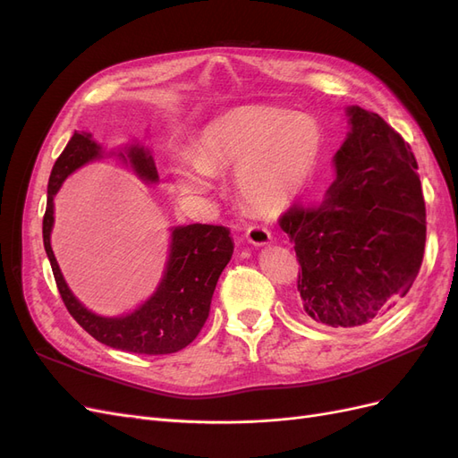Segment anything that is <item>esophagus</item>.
<instances>
[{
  "instance_id": "34e87169",
  "label": "esophagus",
  "mask_w": 458,
  "mask_h": 458,
  "mask_svg": "<svg viewBox=\"0 0 458 458\" xmlns=\"http://www.w3.org/2000/svg\"><path fill=\"white\" fill-rule=\"evenodd\" d=\"M246 241L252 242L254 246H263V244H269L271 241V233L267 227H261V225H250L246 229Z\"/></svg>"
}]
</instances>
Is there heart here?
I'll return each mask as SVG.
<instances>
[{
    "mask_svg": "<svg viewBox=\"0 0 458 458\" xmlns=\"http://www.w3.org/2000/svg\"><path fill=\"white\" fill-rule=\"evenodd\" d=\"M321 155V130L310 116L283 108L241 106L208 122L195 155L177 164V185L206 195L214 174L234 170V187L258 212L286 206L306 187Z\"/></svg>",
    "mask_w": 458,
    "mask_h": 458,
    "instance_id": "obj_1",
    "label": "heart"
}]
</instances>
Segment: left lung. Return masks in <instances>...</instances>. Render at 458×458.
Returning a JSON list of instances; mask_svg holds the SVG:
<instances>
[{"label":"left lung","mask_w":458,"mask_h":458,"mask_svg":"<svg viewBox=\"0 0 458 458\" xmlns=\"http://www.w3.org/2000/svg\"><path fill=\"white\" fill-rule=\"evenodd\" d=\"M325 200L279 217L294 244L300 308L310 323L357 328L407 296L420 271L426 206L411 145L377 113L348 106Z\"/></svg>","instance_id":"obj_1"}]
</instances>
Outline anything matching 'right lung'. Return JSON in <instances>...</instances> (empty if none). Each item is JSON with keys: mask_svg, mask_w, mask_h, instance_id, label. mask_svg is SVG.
Listing matches in <instances>:
<instances>
[{"mask_svg": "<svg viewBox=\"0 0 458 458\" xmlns=\"http://www.w3.org/2000/svg\"><path fill=\"white\" fill-rule=\"evenodd\" d=\"M99 157L101 147L91 140V133H74L51 170L44 216V246L55 283L68 313L95 340L130 353H175L199 336L210 315L217 279L233 256L234 244L231 233L224 225L192 224L174 227L164 276L157 293L143 306L123 317H101L88 311L66 286L49 239L53 229V197L57 195L68 175ZM118 157L130 160L133 172L143 182H158L155 160L145 147L131 145L126 150V157L122 152Z\"/></svg>", "mask_w": 458, "mask_h": 458, "instance_id": "obj_1", "label": "right lung"}]
</instances>
